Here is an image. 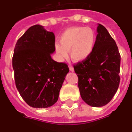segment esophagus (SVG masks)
Wrapping results in <instances>:
<instances>
[{
    "label": "esophagus",
    "instance_id": "1",
    "mask_svg": "<svg viewBox=\"0 0 132 132\" xmlns=\"http://www.w3.org/2000/svg\"><path fill=\"white\" fill-rule=\"evenodd\" d=\"M69 69H70V71H71V72H74V71H75V70H74V67H73V66H69Z\"/></svg>",
    "mask_w": 132,
    "mask_h": 132
}]
</instances>
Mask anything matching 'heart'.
Instances as JSON below:
<instances>
[{"mask_svg": "<svg viewBox=\"0 0 132 132\" xmlns=\"http://www.w3.org/2000/svg\"><path fill=\"white\" fill-rule=\"evenodd\" d=\"M60 43L54 45L55 51L60 58L68 56L75 62H81L88 58L96 44V34L93 29L85 27H72L63 32Z\"/></svg>", "mask_w": 132, "mask_h": 132, "instance_id": "1", "label": "heart"}]
</instances>
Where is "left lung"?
Instances as JSON below:
<instances>
[{"instance_id": "left-lung-1", "label": "left lung", "mask_w": 132, "mask_h": 132, "mask_svg": "<svg viewBox=\"0 0 132 132\" xmlns=\"http://www.w3.org/2000/svg\"><path fill=\"white\" fill-rule=\"evenodd\" d=\"M96 44L90 56L74 66L82 100L92 107H103L119 87L121 56L116 42L103 25L98 24Z\"/></svg>"}]
</instances>
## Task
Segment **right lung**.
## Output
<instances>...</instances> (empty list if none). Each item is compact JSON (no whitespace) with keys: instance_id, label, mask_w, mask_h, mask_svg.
Returning <instances> with one entry per match:
<instances>
[{"instance_id":"obj_1","label":"right lung","mask_w":132,"mask_h":132,"mask_svg":"<svg viewBox=\"0 0 132 132\" xmlns=\"http://www.w3.org/2000/svg\"><path fill=\"white\" fill-rule=\"evenodd\" d=\"M55 35L39 25L31 26L19 39L13 56L16 87L23 100L34 108L56 103L69 72L68 65L51 57Z\"/></svg>"}]
</instances>
